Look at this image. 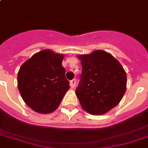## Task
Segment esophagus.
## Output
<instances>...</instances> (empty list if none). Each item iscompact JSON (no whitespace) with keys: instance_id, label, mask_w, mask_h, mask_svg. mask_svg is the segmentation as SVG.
Returning <instances> with one entry per match:
<instances>
[{"instance_id":"1","label":"esophagus","mask_w":148,"mask_h":148,"mask_svg":"<svg viewBox=\"0 0 148 148\" xmlns=\"http://www.w3.org/2000/svg\"><path fill=\"white\" fill-rule=\"evenodd\" d=\"M75 84H76V80H75V79H73V80L71 81V82H70V86H71V88H74Z\"/></svg>"}]
</instances>
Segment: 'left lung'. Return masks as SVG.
<instances>
[{
	"label": "left lung",
	"mask_w": 148,
	"mask_h": 148,
	"mask_svg": "<svg viewBox=\"0 0 148 148\" xmlns=\"http://www.w3.org/2000/svg\"><path fill=\"white\" fill-rule=\"evenodd\" d=\"M81 60V82L75 93L82 108L92 115H103L119 104L127 90V73L112 54L96 49L77 55Z\"/></svg>",
	"instance_id": "8db88e82"
}]
</instances>
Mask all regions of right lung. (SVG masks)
<instances>
[{
    "mask_svg": "<svg viewBox=\"0 0 148 148\" xmlns=\"http://www.w3.org/2000/svg\"><path fill=\"white\" fill-rule=\"evenodd\" d=\"M64 54L46 49L35 53L18 73V88L33 111L49 114L56 110L70 88L62 66Z\"/></svg>",
    "mask_w": 148,
    "mask_h": 148,
    "instance_id": "right-lung-1",
    "label": "right lung"
}]
</instances>
